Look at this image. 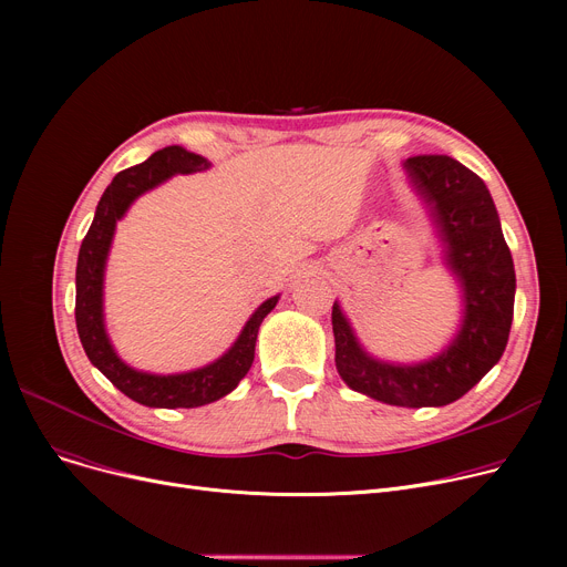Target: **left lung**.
I'll return each mask as SVG.
<instances>
[{
  "label": "left lung",
  "instance_id": "8db88e82",
  "mask_svg": "<svg viewBox=\"0 0 567 567\" xmlns=\"http://www.w3.org/2000/svg\"><path fill=\"white\" fill-rule=\"evenodd\" d=\"M411 184L427 202L443 257L462 287L464 319L453 342L425 363H385L361 347L333 303L336 368L351 391L395 406H445L478 383L508 344L515 266L492 195L478 174L451 156H413Z\"/></svg>",
  "mask_w": 567,
  "mask_h": 567
}]
</instances>
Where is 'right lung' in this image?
I'll list each match as a JSON object with an SVG mask.
<instances>
[{
    "label": "right lung",
    "instance_id": "add662e5",
    "mask_svg": "<svg viewBox=\"0 0 567 567\" xmlns=\"http://www.w3.org/2000/svg\"><path fill=\"white\" fill-rule=\"evenodd\" d=\"M208 165L212 163L206 158L174 144L152 154L144 163L118 172L103 193L94 223L80 246L75 268V323L80 342L92 365H96L124 395L144 406L193 409L212 404L231 393L255 361V342L264 317L276 308L280 299V296L266 299L246 321L241 336L236 338L227 353L204 368L182 374H152L126 365L116 355L103 319V276L116 220L124 218L135 197L163 184L165 178L174 174L202 172Z\"/></svg>",
    "mask_w": 567,
    "mask_h": 567
}]
</instances>
